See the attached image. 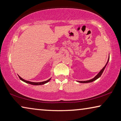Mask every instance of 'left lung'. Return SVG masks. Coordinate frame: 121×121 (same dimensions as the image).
Returning <instances> with one entry per match:
<instances>
[{"label": "left lung", "mask_w": 121, "mask_h": 121, "mask_svg": "<svg viewBox=\"0 0 121 121\" xmlns=\"http://www.w3.org/2000/svg\"><path fill=\"white\" fill-rule=\"evenodd\" d=\"M109 58H108V60L107 61V64H106V65H105V66H104L103 68V69L101 70V71L99 72V73L96 75V76L95 77V78H93V79H91V80H86V81H77V82H80V83H88V82H93V81L97 80V79L99 78V77L101 76V75L102 74L103 72L104 69H105L106 66H107V65L108 64V62H109Z\"/></svg>", "instance_id": "1"}]
</instances>
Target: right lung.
Here are the masks:
<instances>
[{"instance_id":"1","label":"right lung","mask_w":121,"mask_h":121,"mask_svg":"<svg viewBox=\"0 0 121 121\" xmlns=\"http://www.w3.org/2000/svg\"><path fill=\"white\" fill-rule=\"evenodd\" d=\"M18 77H19V79H20L21 80H22L23 82H26V83L30 84H31V85H43V84L47 83V82H49L50 79H51V78H50V79H48V80H47L44 81V82H29V81H27V80H24V79H23V78H22L20 76H19V75H18Z\"/></svg>"}]
</instances>
